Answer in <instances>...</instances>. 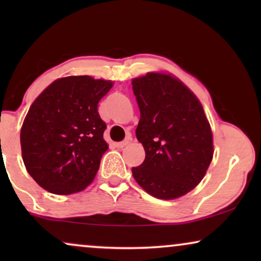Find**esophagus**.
I'll return each mask as SVG.
<instances>
[{
  "label": "esophagus",
  "mask_w": 261,
  "mask_h": 261,
  "mask_svg": "<svg viewBox=\"0 0 261 261\" xmlns=\"http://www.w3.org/2000/svg\"><path fill=\"white\" fill-rule=\"evenodd\" d=\"M130 140H132V139H130L129 137H128L127 139H124L123 141H120V142H117L116 146H117V147H119V148H122V147H124V146H127L128 144H129Z\"/></svg>",
  "instance_id": "1"
}]
</instances>
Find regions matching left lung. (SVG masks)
Listing matches in <instances>:
<instances>
[{"label":"left lung","instance_id":"1","mask_svg":"<svg viewBox=\"0 0 261 261\" xmlns=\"http://www.w3.org/2000/svg\"><path fill=\"white\" fill-rule=\"evenodd\" d=\"M140 109L135 130L145 160L132 167L140 187L160 199L188 194L212 163L213 133L201 102L170 74L149 72L132 81Z\"/></svg>","mask_w":261,"mask_h":261}]
</instances>
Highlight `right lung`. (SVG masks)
<instances>
[{
    "instance_id": "obj_1",
    "label": "right lung",
    "mask_w": 261,
    "mask_h": 261,
    "mask_svg": "<svg viewBox=\"0 0 261 261\" xmlns=\"http://www.w3.org/2000/svg\"><path fill=\"white\" fill-rule=\"evenodd\" d=\"M112 87L90 76L59 78L31 106L20 134L22 159L45 190L70 195L94 180L108 149L97 106Z\"/></svg>"
}]
</instances>
